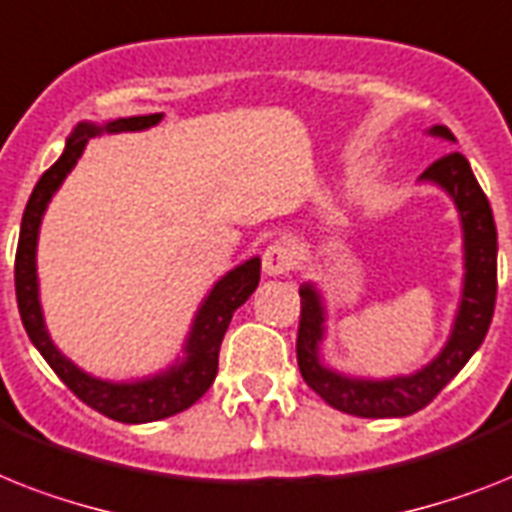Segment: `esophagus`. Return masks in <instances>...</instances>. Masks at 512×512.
Segmentation results:
<instances>
[{
	"label": "esophagus",
	"instance_id": "34e87169",
	"mask_svg": "<svg viewBox=\"0 0 512 512\" xmlns=\"http://www.w3.org/2000/svg\"><path fill=\"white\" fill-rule=\"evenodd\" d=\"M294 268V249L289 244H270L263 252V273L265 276H286Z\"/></svg>",
	"mask_w": 512,
	"mask_h": 512
}]
</instances>
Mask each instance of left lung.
<instances>
[{"instance_id": "1", "label": "left lung", "mask_w": 512, "mask_h": 512, "mask_svg": "<svg viewBox=\"0 0 512 512\" xmlns=\"http://www.w3.org/2000/svg\"><path fill=\"white\" fill-rule=\"evenodd\" d=\"M431 136L455 141L447 126L429 128ZM423 184L444 189L458 207L463 226V294L450 339L442 352L410 376L355 378L323 365L321 342L326 331V307L313 284L299 286L302 313L297 331L299 373L315 394L342 413L357 418H405L429 405L452 378L458 376L471 355L481 347L494 315L497 299V228L492 207L473 176L471 165L460 152L439 157L421 173Z\"/></svg>"}]
</instances>
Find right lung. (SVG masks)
<instances>
[{"label": "right lung", "mask_w": 512, "mask_h": 512, "mask_svg": "<svg viewBox=\"0 0 512 512\" xmlns=\"http://www.w3.org/2000/svg\"><path fill=\"white\" fill-rule=\"evenodd\" d=\"M160 120L162 112H152V115L110 120L105 126L78 123L65 141L60 160L54 162L52 168L39 178V184L33 186L23 223H20L18 255H15V294H18L20 321L26 326L28 339L78 400L120 423L162 421V418L194 405L215 381L220 342L226 336L236 307H242L260 284V257H252L247 263L228 270L226 276L210 289L205 302L199 305L189 339L184 344V357H178L165 371L139 378V381H105V378L91 376V373L81 371L76 363H70L68 357L54 347L47 323H44V313H41L39 276H36V242H39V226L47 213L49 199L60 189L70 170L76 168L78 157L83 155L91 136L102 134V131L107 134L144 131V128L157 126Z\"/></svg>", "instance_id": "obj_1"}]
</instances>
